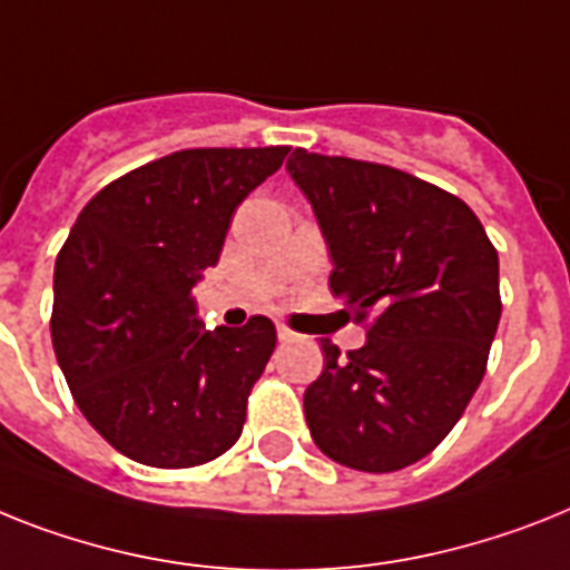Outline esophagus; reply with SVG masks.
Returning <instances> with one entry per match:
<instances>
[{"label":"esophagus","mask_w":570,"mask_h":570,"mask_svg":"<svg viewBox=\"0 0 570 570\" xmlns=\"http://www.w3.org/2000/svg\"><path fill=\"white\" fill-rule=\"evenodd\" d=\"M276 337H279L282 343H291V341H296V335H294V332H291V328H285V326H279V328H276Z\"/></svg>","instance_id":"1"}]
</instances>
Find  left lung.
I'll return each mask as SVG.
<instances>
[{"label":"left lung","instance_id":"1","mask_svg":"<svg viewBox=\"0 0 570 570\" xmlns=\"http://www.w3.org/2000/svg\"><path fill=\"white\" fill-rule=\"evenodd\" d=\"M291 180L332 258L328 288L366 343L305 390L317 449L358 472H396L443 443L487 373L501 320L498 253L460 197L399 168L296 148Z\"/></svg>","mask_w":570,"mask_h":570}]
</instances>
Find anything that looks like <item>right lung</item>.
Masks as SVG:
<instances>
[{
	"mask_svg": "<svg viewBox=\"0 0 570 570\" xmlns=\"http://www.w3.org/2000/svg\"><path fill=\"white\" fill-rule=\"evenodd\" d=\"M288 148H191L98 191L55 265L51 343L75 404L136 463L189 469L233 449L276 346L267 317L200 323L195 285L233 212Z\"/></svg>",
	"mask_w": 570,
	"mask_h": 570,
	"instance_id": "right-lung-1",
	"label": "right lung"
}]
</instances>
